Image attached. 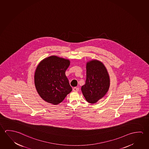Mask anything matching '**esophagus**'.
Listing matches in <instances>:
<instances>
[{
    "mask_svg": "<svg viewBox=\"0 0 149 149\" xmlns=\"http://www.w3.org/2000/svg\"><path fill=\"white\" fill-rule=\"evenodd\" d=\"M73 90L74 91H78V90H79V88L78 87H74L73 88Z\"/></svg>",
    "mask_w": 149,
    "mask_h": 149,
    "instance_id": "esophagus-1",
    "label": "esophagus"
}]
</instances>
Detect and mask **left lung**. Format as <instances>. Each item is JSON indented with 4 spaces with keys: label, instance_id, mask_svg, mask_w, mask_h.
<instances>
[{
    "label": "left lung",
    "instance_id": "obj_1",
    "mask_svg": "<svg viewBox=\"0 0 149 149\" xmlns=\"http://www.w3.org/2000/svg\"><path fill=\"white\" fill-rule=\"evenodd\" d=\"M110 86V76L104 65L97 60L86 63V80L81 90L86 101L94 104L105 96Z\"/></svg>",
    "mask_w": 149,
    "mask_h": 149
}]
</instances>
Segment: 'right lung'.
Returning a JSON list of instances; mask_svg holds the SVG:
<instances>
[{"mask_svg":"<svg viewBox=\"0 0 149 149\" xmlns=\"http://www.w3.org/2000/svg\"><path fill=\"white\" fill-rule=\"evenodd\" d=\"M70 65L68 59L51 56L40 61L37 66L35 86L40 97L47 102L57 105L72 91L65 75Z\"/></svg>","mask_w":149,"mask_h":149,"instance_id":"right-lung-1","label":"right lung"}]
</instances>
